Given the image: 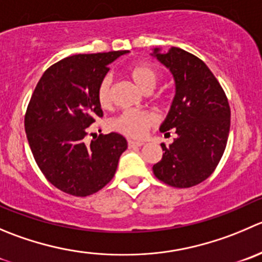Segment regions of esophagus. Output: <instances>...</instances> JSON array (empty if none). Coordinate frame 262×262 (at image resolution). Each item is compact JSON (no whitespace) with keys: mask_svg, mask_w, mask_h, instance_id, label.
<instances>
[{"mask_svg":"<svg viewBox=\"0 0 262 262\" xmlns=\"http://www.w3.org/2000/svg\"><path fill=\"white\" fill-rule=\"evenodd\" d=\"M143 142H139V141H132V139H129L128 141V146L129 148H134V147H141L143 146Z\"/></svg>","mask_w":262,"mask_h":262,"instance_id":"obj_1","label":"esophagus"}]
</instances>
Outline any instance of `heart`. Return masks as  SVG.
Wrapping results in <instances>:
<instances>
[{
	"label": "heart",
	"mask_w": 262,
	"mask_h": 262,
	"mask_svg": "<svg viewBox=\"0 0 262 262\" xmlns=\"http://www.w3.org/2000/svg\"><path fill=\"white\" fill-rule=\"evenodd\" d=\"M129 75L134 84L146 93L152 92L159 82V73L149 63H137L129 69ZM111 87H113L111 77L106 75L102 78L97 88L98 102L102 107H108L111 105V101H113ZM154 123L155 116L148 111L125 110L113 119L111 128L132 138H141Z\"/></svg>",
	"instance_id": "1"
}]
</instances>
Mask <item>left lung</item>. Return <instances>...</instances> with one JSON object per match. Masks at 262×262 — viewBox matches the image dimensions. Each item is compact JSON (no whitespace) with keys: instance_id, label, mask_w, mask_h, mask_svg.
I'll list each match as a JSON object with an SVG mask.
<instances>
[{"instance_id":"8db88e82","label":"left lung","mask_w":262,"mask_h":262,"mask_svg":"<svg viewBox=\"0 0 262 262\" xmlns=\"http://www.w3.org/2000/svg\"><path fill=\"white\" fill-rule=\"evenodd\" d=\"M151 56L171 73L175 95L160 132L174 129L171 144L161 143V161L152 170L157 179L175 188L200 184L212 174L228 142L230 107L227 96L206 63L178 47ZM169 134V133H166Z\"/></svg>"}]
</instances>
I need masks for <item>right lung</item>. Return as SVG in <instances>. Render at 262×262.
Returning <instances> with one entry per match:
<instances>
[{"label":"right lung","mask_w":262,"mask_h":262,"mask_svg":"<svg viewBox=\"0 0 262 262\" xmlns=\"http://www.w3.org/2000/svg\"><path fill=\"white\" fill-rule=\"evenodd\" d=\"M129 51L74 55L43 73L25 114V133L35 162L60 190L85 197L114 178L128 142L100 134L85 143L88 126L102 116L97 88L108 65Z\"/></svg>","instance_id":"right-lung-1"}]
</instances>
